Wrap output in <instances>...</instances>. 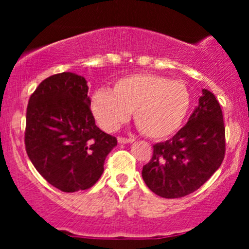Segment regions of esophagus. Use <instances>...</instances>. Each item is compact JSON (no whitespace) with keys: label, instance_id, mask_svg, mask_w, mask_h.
<instances>
[{"label":"esophagus","instance_id":"1","mask_svg":"<svg viewBox=\"0 0 249 249\" xmlns=\"http://www.w3.org/2000/svg\"><path fill=\"white\" fill-rule=\"evenodd\" d=\"M134 141L133 138H125V137H118L119 144H127V142H132Z\"/></svg>","mask_w":249,"mask_h":249}]
</instances>
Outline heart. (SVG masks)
I'll return each instance as SVG.
<instances>
[{
  "label": "heart",
  "instance_id": "b5f03b06",
  "mask_svg": "<svg viewBox=\"0 0 249 249\" xmlns=\"http://www.w3.org/2000/svg\"><path fill=\"white\" fill-rule=\"evenodd\" d=\"M191 103L185 83L152 73L123 77L112 91H96L91 107L97 122L107 131L126 122L133 111L137 127L151 139H165L179 130Z\"/></svg>",
  "mask_w": 249,
  "mask_h": 249
}]
</instances>
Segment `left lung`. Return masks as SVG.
<instances>
[{
	"label": "left lung",
	"mask_w": 249,
	"mask_h": 249,
	"mask_svg": "<svg viewBox=\"0 0 249 249\" xmlns=\"http://www.w3.org/2000/svg\"><path fill=\"white\" fill-rule=\"evenodd\" d=\"M225 125L215 96L204 89L187 124L164 142L142 167L146 186L162 198L188 196L201 187L225 158Z\"/></svg>",
	"instance_id": "obj_1"
}]
</instances>
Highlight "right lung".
<instances>
[{
  "label": "right lung",
  "mask_w": 249,
  "mask_h": 249,
  "mask_svg": "<svg viewBox=\"0 0 249 249\" xmlns=\"http://www.w3.org/2000/svg\"><path fill=\"white\" fill-rule=\"evenodd\" d=\"M84 77L62 72L45 78L27 107L24 144L38 173L62 192L98 181L116 137L96 125Z\"/></svg>",
  "instance_id": "right-lung-1"
}]
</instances>
